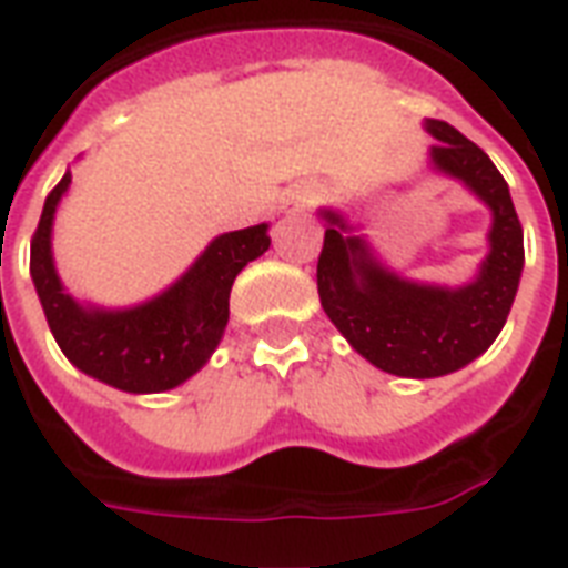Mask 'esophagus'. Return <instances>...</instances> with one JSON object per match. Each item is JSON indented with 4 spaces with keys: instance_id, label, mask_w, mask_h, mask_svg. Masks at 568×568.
<instances>
[{
    "instance_id": "1",
    "label": "esophagus",
    "mask_w": 568,
    "mask_h": 568,
    "mask_svg": "<svg viewBox=\"0 0 568 568\" xmlns=\"http://www.w3.org/2000/svg\"><path fill=\"white\" fill-rule=\"evenodd\" d=\"M313 202L315 187H310V184H294V187L283 196V202H280V211H283V214H301V211H306Z\"/></svg>"
}]
</instances>
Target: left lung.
Returning a JSON list of instances; mask_svg holds the SVG:
<instances>
[{"label": "left lung", "instance_id": "left-lung-1", "mask_svg": "<svg viewBox=\"0 0 568 568\" xmlns=\"http://www.w3.org/2000/svg\"><path fill=\"white\" fill-rule=\"evenodd\" d=\"M423 128L438 140L426 151L428 172L462 184L491 214L488 253L467 283L410 280L381 258L363 220L318 207L327 223L318 258L324 313L354 352L399 378H440L486 354L504 331L525 271L521 223L491 158L447 121L426 119Z\"/></svg>", "mask_w": 568, "mask_h": 568}]
</instances>
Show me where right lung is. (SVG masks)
I'll return each instance as SVG.
<instances>
[{
    "label": "right lung",
    "mask_w": 568,
    "mask_h": 568,
    "mask_svg": "<svg viewBox=\"0 0 568 568\" xmlns=\"http://www.w3.org/2000/svg\"><path fill=\"white\" fill-rule=\"evenodd\" d=\"M71 169L47 196L32 237V283L47 324L68 361L121 393H166L196 375L229 324L235 276L267 253V223L216 235L163 292L130 306H103L68 292L53 255V223Z\"/></svg>",
    "instance_id": "1"
}]
</instances>
